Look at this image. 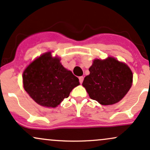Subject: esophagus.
Returning <instances> with one entry per match:
<instances>
[{
  "instance_id": "1",
  "label": "esophagus",
  "mask_w": 150,
  "mask_h": 150,
  "mask_svg": "<svg viewBox=\"0 0 150 150\" xmlns=\"http://www.w3.org/2000/svg\"><path fill=\"white\" fill-rule=\"evenodd\" d=\"M79 79L80 83H82L83 81V76H80L79 78Z\"/></svg>"
}]
</instances>
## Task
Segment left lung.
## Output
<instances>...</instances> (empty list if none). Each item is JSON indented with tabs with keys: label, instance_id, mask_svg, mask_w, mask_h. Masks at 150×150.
<instances>
[{
	"label": "left lung",
	"instance_id": "obj_1",
	"mask_svg": "<svg viewBox=\"0 0 150 150\" xmlns=\"http://www.w3.org/2000/svg\"><path fill=\"white\" fill-rule=\"evenodd\" d=\"M88 70L90 74L84 78L82 85L91 98L102 105L120 101L132 86L130 69L113 57L95 59Z\"/></svg>",
	"mask_w": 150,
	"mask_h": 150
}]
</instances>
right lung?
Here are the masks:
<instances>
[{"mask_svg":"<svg viewBox=\"0 0 150 150\" xmlns=\"http://www.w3.org/2000/svg\"><path fill=\"white\" fill-rule=\"evenodd\" d=\"M24 88L30 97L40 105L57 107L68 98L74 87L79 85V79L52 58L51 52L36 59L23 73Z\"/></svg>","mask_w":150,"mask_h":150,"instance_id":"1","label":"right lung"}]
</instances>
